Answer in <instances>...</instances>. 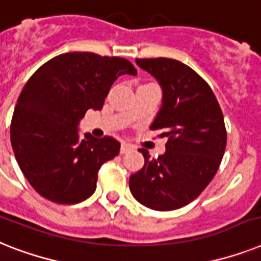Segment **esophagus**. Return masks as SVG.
Listing matches in <instances>:
<instances>
[{"label": "esophagus", "mask_w": 261, "mask_h": 261, "mask_svg": "<svg viewBox=\"0 0 261 261\" xmlns=\"http://www.w3.org/2000/svg\"><path fill=\"white\" fill-rule=\"evenodd\" d=\"M131 150H133V147L130 145H127V143H122V146H120V154H127Z\"/></svg>", "instance_id": "esophagus-1"}]
</instances>
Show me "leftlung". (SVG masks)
Returning a JSON list of instances; mask_svg holds the SVG:
<instances>
[{
  "instance_id": "left-lung-1",
  "label": "left lung",
  "mask_w": 261,
  "mask_h": 261,
  "mask_svg": "<svg viewBox=\"0 0 261 261\" xmlns=\"http://www.w3.org/2000/svg\"><path fill=\"white\" fill-rule=\"evenodd\" d=\"M162 88V106L150 128L166 138V151L150 158L130 177L131 194L154 211H174L190 204L219 170L226 146L224 116L213 91L184 63L166 57L137 59Z\"/></svg>"
}]
</instances>
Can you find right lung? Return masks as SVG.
Here are the masks:
<instances>
[{"label": "right lung", "instance_id": "1", "mask_svg": "<svg viewBox=\"0 0 261 261\" xmlns=\"http://www.w3.org/2000/svg\"><path fill=\"white\" fill-rule=\"evenodd\" d=\"M137 75L122 57L71 52L46 61L21 91L10 142L22 174L40 196L57 204L82 202L96 189L97 171L119 154L112 137L79 134L90 109L101 110L119 76Z\"/></svg>", "mask_w": 261, "mask_h": 261}]
</instances>
